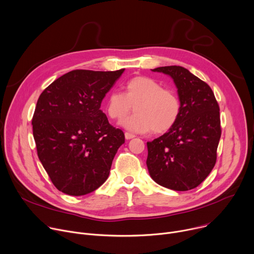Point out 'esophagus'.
Wrapping results in <instances>:
<instances>
[{
  "instance_id": "34e87169",
  "label": "esophagus",
  "mask_w": 254,
  "mask_h": 254,
  "mask_svg": "<svg viewBox=\"0 0 254 254\" xmlns=\"http://www.w3.org/2000/svg\"><path fill=\"white\" fill-rule=\"evenodd\" d=\"M134 137H135L134 134H131V133H129V132H126V133H125V138H126L127 140H130V139H132V138H134Z\"/></svg>"
}]
</instances>
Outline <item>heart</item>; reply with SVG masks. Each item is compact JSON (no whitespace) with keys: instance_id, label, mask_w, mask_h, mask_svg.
Segmentation results:
<instances>
[{"instance_id":"1","label":"heart","mask_w":254,"mask_h":254,"mask_svg":"<svg viewBox=\"0 0 254 254\" xmlns=\"http://www.w3.org/2000/svg\"><path fill=\"white\" fill-rule=\"evenodd\" d=\"M134 107L135 114L122 120L120 125L134 133L153 131L161 134L177 123L181 114V101L177 93L164 89L158 81L138 76L125 85L124 94L112 91L106 101V112L111 119L120 120Z\"/></svg>"}]
</instances>
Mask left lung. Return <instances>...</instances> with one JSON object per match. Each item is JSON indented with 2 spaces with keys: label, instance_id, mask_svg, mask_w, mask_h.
<instances>
[{
  "label": "left lung",
  "instance_id": "obj_1",
  "mask_svg": "<svg viewBox=\"0 0 254 254\" xmlns=\"http://www.w3.org/2000/svg\"><path fill=\"white\" fill-rule=\"evenodd\" d=\"M170 76L181 101V114L168 132L147 142V168L159 185L187 191L213 169L221 136L219 106L211 88L180 66L151 70Z\"/></svg>",
  "mask_w": 254,
  "mask_h": 254
}]
</instances>
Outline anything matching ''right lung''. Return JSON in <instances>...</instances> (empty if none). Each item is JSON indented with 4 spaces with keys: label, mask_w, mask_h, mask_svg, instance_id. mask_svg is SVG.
Wrapping results in <instances>:
<instances>
[{
    "label": "right lung",
    "mask_w": 254,
    "mask_h": 254,
    "mask_svg": "<svg viewBox=\"0 0 254 254\" xmlns=\"http://www.w3.org/2000/svg\"><path fill=\"white\" fill-rule=\"evenodd\" d=\"M124 70H74L50 84L38 99L32 119L38 157L65 194L93 192L109 176L125 136L100 107Z\"/></svg>",
    "instance_id": "right-lung-1"
}]
</instances>
